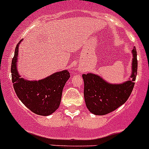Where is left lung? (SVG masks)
Here are the masks:
<instances>
[{"mask_svg":"<svg viewBox=\"0 0 149 149\" xmlns=\"http://www.w3.org/2000/svg\"><path fill=\"white\" fill-rule=\"evenodd\" d=\"M132 73L130 80L120 84H109L94 73L83 74L84 100L91 113L104 115L112 112L123 104L130 97L137 76L138 61L136 47H133Z\"/></svg>","mask_w":149,"mask_h":149,"instance_id":"left-lung-1","label":"left lung"}]
</instances>
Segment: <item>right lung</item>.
I'll return each mask as SVG.
<instances>
[{
  "label": "right lung",
  "mask_w": 149,
  "mask_h": 149,
  "mask_svg": "<svg viewBox=\"0 0 149 149\" xmlns=\"http://www.w3.org/2000/svg\"><path fill=\"white\" fill-rule=\"evenodd\" d=\"M21 41L16 47L11 63L13 88L19 100L31 112L47 116L59 107L63 89L70 78V73L64 70L39 81H27L21 78L17 70V57Z\"/></svg>",
  "instance_id": "obj_1"
}]
</instances>
